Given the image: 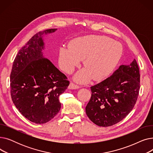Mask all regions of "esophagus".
<instances>
[{"label":"esophagus","mask_w":153,"mask_h":153,"mask_svg":"<svg viewBox=\"0 0 153 153\" xmlns=\"http://www.w3.org/2000/svg\"><path fill=\"white\" fill-rule=\"evenodd\" d=\"M68 88L69 89H79L80 87L79 85L74 84V83L71 82Z\"/></svg>","instance_id":"1"}]
</instances>
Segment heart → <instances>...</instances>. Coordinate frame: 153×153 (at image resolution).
Segmentation results:
<instances>
[{"label":"heart","mask_w":153,"mask_h":153,"mask_svg":"<svg viewBox=\"0 0 153 153\" xmlns=\"http://www.w3.org/2000/svg\"><path fill=\"white\" fill-rule=\"evenodd\" d=\"M123 53L122 45L106 36L88 35L72 41L70 46H62L59 51V64L64 72L71 73L83 59L84 68L74 76L77 81L85 83L92 77L100 80L109 76Z\"/></svg>","instance_id":"heart-1"}]
</instances>
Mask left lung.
I'll use <instances>...</instances> for the list:
<instances>
[{"instance_id":"left-lung-1","label":"left lung","mask_w":153,"mask_h":153,"mask_svg":"<svg viewBox=\"0 0 153 153\" xmlns=\"http://www.w3.org/2000/svg\"><path fill=\"white\" fill-rule=\"evenodd\" d=\"M140 82V70L135 59L130 65H121L111 76L91 87V97L85 107L87 117L103 127L122 121L137 100Z\"/></svg>"}]
</instances>
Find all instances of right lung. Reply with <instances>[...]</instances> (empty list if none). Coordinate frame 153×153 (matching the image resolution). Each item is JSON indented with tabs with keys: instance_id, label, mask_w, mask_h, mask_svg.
<instances>
[{
	"instance_id": "1",
	"label": "right lung",
	"mask_w": 153,
	"mask_h": 153,
	"mask_svg": "<svg viewBox=\"0 0 153 153\" xmlns=\"http://www.w3.org/2000/svg\"><path fill=\"white\" fill-rule=\"evenodd\" d=\"M57 29L39 31L23 46L16 56L10 74L12 101L30 121L43 124L53 119L61 109L59 97L69 85L67 77L48 58L43 35Z\"/></svg>"
}]
</instances>
